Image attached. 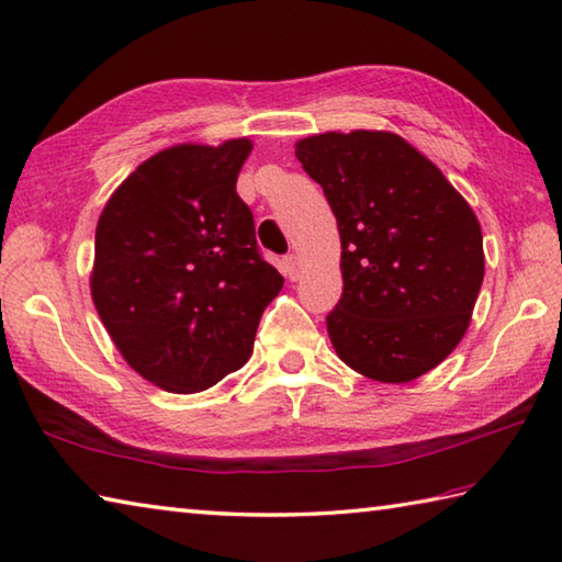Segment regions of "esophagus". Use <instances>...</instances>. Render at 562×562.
Returning <instances> with one entry per match:
<instances>
[{
	"instance_id": "34e87169",
	"label": "esophagus",
	"mask_w": 562,
	"mask_h": 562,
	"mask_svg": "<svg viewBox=\"0 0 562 562\" xmlns=\"http://www.w3.org/2000/svg\"><path fill=\"white\" fill-rule=\"evenodd\" d=\"M282 272H284V278L292 280V282L300 280L302 268H300L297 255H284V258H282Z\"/></svg>"
}]
</instances>
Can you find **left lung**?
Returning <instances> with one entry per match:
<instances>
[{"label":"left lung","instance_id":"1","mask_svg":"<svg viewBox=\"0 0 562 562\" xmlns=\"http://www.w3.org/2000/svg\"><path fill=\"white\" fill-rule=\"evenodd\" d=\"M294 155L339 226L344 292L326 316L336 356L379 383L420 379L462 341L482 290L472 206L395 132H322Z\"/></svg>","mask_w":562,"mask_h":562}]
</instances>
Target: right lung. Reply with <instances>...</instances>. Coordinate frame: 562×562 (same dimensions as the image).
Wrapping results in <instances>:
<instances>
[{
  "instance_id": "obj_1",
  "label": "right lung",
  "mask_w": 562,
  "mask_h": 562,
  "mask_svg": "<svg viewBox=\"0 0 562 562\" xmlns=\"http://www.w3.org/2000/svg\"><path fill=\"white\" fill-rule=\"evenodd\" d=\"M248 137L183 142L142 161L95 228L90 294L122 359L169 393H201L250 359L282 274L236 193Z\"/></svg>"
}]
</instances>
